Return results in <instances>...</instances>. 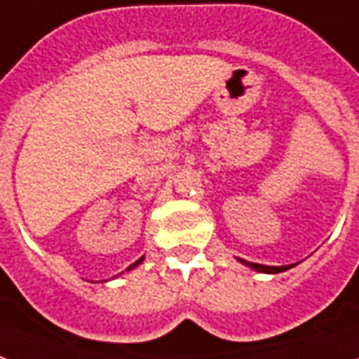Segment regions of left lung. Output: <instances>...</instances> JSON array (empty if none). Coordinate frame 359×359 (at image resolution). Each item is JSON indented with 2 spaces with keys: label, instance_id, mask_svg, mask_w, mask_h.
<instances>
[{
  "label": "left lung",
  "instance_id": "left-lung-1",
  "mask_svg": "<svg viewBox=\"0 0 359 359\" xmlns=\"http://www.w3.org/2000/svg\"><path fill=\"white\" fill-rule=\"evenodd\" d=\"M241 262H243V264H247V266H251L253 270H259V272H268V274L283 272V270H287L289 268V266H264V264H257V262H247V261H241Z\"/></svg>",
  "mask_w": 359,
  "mask_h": 359
}]
</instances>
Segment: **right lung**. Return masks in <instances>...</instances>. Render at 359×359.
Returning <instances> with one entry per match:
<instances>
[{
  "mask_svg": "<svg viewBox=\"0 0 359 359\" xmlns=\"http://www.w3.org/2000/svg\"><path fill=\"white\" fill-rule=\"evenodd\" d=\"M140 262H142V259H139V261L135 262V264H131V266H129V268H133V266H137V264H140Z\"/></svg>",
  "mask_w": 359,
  "mask_h": 359,
  "instance_id": "right-lung-1",
  "label": "right lung"
}]
</instances>
